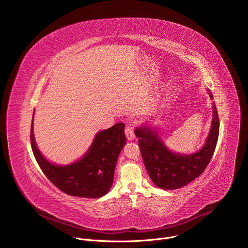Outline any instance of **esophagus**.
Segmentation results:
<instances>
[{
    "label": "esophagus",
    "mask_w": 248,
    "mask_h": 248,
    "mask_svg": "<svg viewBox=\"0 0 248 248\" xmlns=\"http://www.w3.org/2000/svg\"><path fill=\"white\" fill-rule=\"evenodd\" d=\"M124 132H125V136H126V138L128 140H132L134 138V130H133V128L131 126H127L125 128Z\"/></svg>",
    "instance_id": "esophagus-1"
}]
</instances>
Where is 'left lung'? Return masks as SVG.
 Here are the masks:
<instances>
[{"instance_id": "obj_1", "label": "left lung", "mask_w": 248, "mask_h": 248, "mask_svg": "<svg viewBox=\"0 0 248 248\" xmlns=\"http://www.w3.org/2000/svg\"><path fill=\"white\" fill-rule=\"evenodd\" d=\"M211 99L213 95L208 90ZM220 121L213 102V119L204 146L190 155L173 153L167 148L155 128H135L138 146L152 182L163 189H178L195 180L204 171L214 154L219 137Z\"/></svg>"}]
</instances>
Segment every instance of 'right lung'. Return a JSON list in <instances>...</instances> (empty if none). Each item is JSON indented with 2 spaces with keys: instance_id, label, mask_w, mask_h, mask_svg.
Returning <instances> with one entry per match:
<instances>
[{
  "instance_id": "obj_1",
  "label": "right lung",
  "mask_w": 248,
  "mask_h": 248,
  "mask_svg": "<svg viewBox=\"0 0 248 248\" xmlns=\"http://www.w3.org/2000/svg\"><path fill=\"white\" fill-rule=\"evenodd\" d=\"M30 141L35 159L56 187L72 196L98 198L108 193L113 186L116 164L126 137L123 123L102 130L95 135L85 155L66 166L55 165L41 154L33 135V120Z\"/></svg>"
}]
</instances>
